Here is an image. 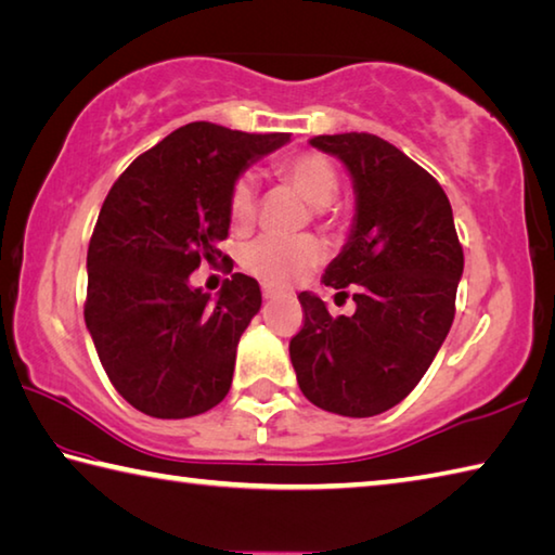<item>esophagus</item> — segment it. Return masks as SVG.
Segmentation results:
<instances>
[{
    "label": "esophagus",
    "instance_id": "obj_1",
    "mask_svg": "<svg viewBox=\"0 0 555 555\" xmlns=\"http://www.w3.org/2000/svg\"><path fill=\"white\" fill-rule=\"evenodd\" d=\"M280 297V292L273 289V287H263V299H275Z\"/></svg>",
    "mask_w": 555,
    "mask_h": 555
}]
</instances>
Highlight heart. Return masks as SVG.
Instances as JSON below:
<instances>
[{"instance_id":"1","label":"heart","mask_w":555,"mask_h":555,"mask_svg":"<svg viewBox=\"0 0 555 555\" xmlns=\"http://www.w3.org/2000/svg\"><path fill=\"white\" fill-rule=\"evenodd\" d=\"M275 176L301 201L311 205L319 217L328 215L331 203L340 191V176L336 164L326 154L299 152L282 156L275 162ZM229 219L232 227L244 232L256 219V185L250 179H236L229 191ZM323 260L319 238L299 236L282 242L273 236H260L242 250V266L246 273L273 287H285L289 282L309 275Z\"/></svg>"}]
</instances>
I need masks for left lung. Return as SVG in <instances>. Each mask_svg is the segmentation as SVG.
I'll list each match as a JSON object with an SVG mask.
<instances>
[{
    "instance_id": "obj_1",
    "label": "left lung",
    "mask_w": 555,
    "mask_h": 555,
    "mask_svg": "<svg viewBox=\"0 0 555 555\" xmlns=\"http://www.w3.org/2000/svg\"><path fill=\"white\" fill-rule=\"evenodd\" d=\"M313 147L338 156L354 185L348 244L323 285L348 297L352 317H331L301 292L305 326L289 340L307 399L328 413L370 417L411 393L454 321L464 248L452 205L423 166L370 132L319 134Z\"/></svg>"
}]
</instances>
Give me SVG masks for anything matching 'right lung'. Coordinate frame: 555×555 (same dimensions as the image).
<instances>
[{"mask_svg":"<svg viewBox=\"0 0 555 555\" xmlns=\"http://www.w3.org/2000/svg\"><path fill=\"white\" fill-rule=\"evenodd\" d=\"M285 142L287 132L188 122L140 154L103 201L83 321L115 391L144 415L193 417L229 393L260 287L234 273L210 299L188 275L203 260L224 263L217 244L232 222L229 191L250 162Z\"/></svg>","mask_w":555,"mask_h":555,"instance_id":"right-lung-1","label":"right lung"}]
</instances>
